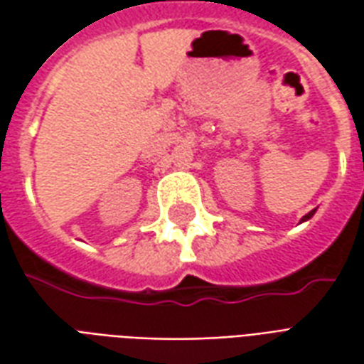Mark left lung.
<instances>
[{"instance_id": "1", "label": "left lung", "mask_w": 364, "mask_h": 364, "mask_svg": "<svg viewBox=\"0 0 364 364\" xmlns=\"http://www.w3.org/2000/svg\"><path fill=\"white\" fill-rule=\"evenodd\" d=\"M314 213H316V208H314V210H310V213L306 214L304 218H302V222H304V220H310V218H312V216H314Z\"/></svg>"}]
</instances>
